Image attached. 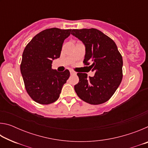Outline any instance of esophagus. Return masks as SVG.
Masks as SVG:
<instances>
[{"instance_id":"obj_1","label":"esophagus","mask_w":148,"mask_h":148,"mask_svg":"<svg viewBox=\"0 0 148 148\" xmlns=\"http://www.w3.org/2000/svg\"><path fill=\"white\" fill-rule=\"evenodd\" d=\"M70 73H71V75H74V74H76V73L75 72H74V71H70Z\"/></svg>"}]
</instances>
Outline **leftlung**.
I'll use <instances>...</instances> for the list:
<instances>
[{"label":"left lung","instance_id":"1","mask_svg":"<svg viewBox=\"0 0 148 148\" xmlns=\"http://www.w3.org/2000/svg\"><path fill=\"white\" fill-rule=\"evenodd\" d=\"M71 34L86 47L84 62L95 72L87 78L86 73H77L78 84L75 91L80 99L91 104H101L114 94L121 84L123 59L113 40L96 29L72 30Z\"/></svg>","mask_w":148,"mask_h":148}]
</instances>
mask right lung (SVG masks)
Returning a JSON list of instances; mask_svg holds the SVG:
<instances>
[{
    "mask_svg": "<svg viewBox=\"0 0 148 148\" xmlns=\"http://www.w3.org/2000/svg\"><path fill=\"white\" fill-rule=\"evenodd\" d=\"M71 31L46 29L36 34L24 49L21 73L27 93L39 104H49L56 101L70 76L69 70L57 72L51 69V64L54 59L59 58L62 44Z\"/></svg>",
    "mask_w": 148,
    "mask_h": 148,
    "instance_id": "add662e5",
    "label": "right lung"
}]
</instances>
